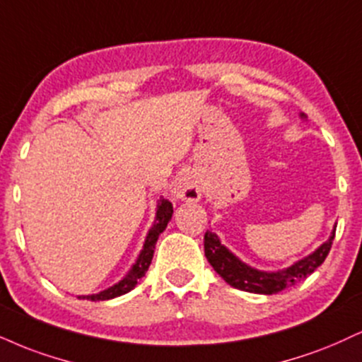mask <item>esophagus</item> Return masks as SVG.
I'll list each match as a JSON object with an SVG mask.
<instances>
[{
    "label": "esophagus",
    "instance_id": "1",
    "mask_svg": "<svg viewBox=\"0 0 362 362\" xmlns=\"http://www.w3.org/2000/svg\"><path fill=\"white\" fill-rule=\"evenodd\" d=\"M173 195L177 199L187 200V202H195L202 195V185H200L199 178L194 175H185L184 178L177 182L175 189H173Z\"/></svg>",
    "mask_w": 362,
    "mask_h": 362
}]
</instances>
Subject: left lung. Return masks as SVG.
<instances>
[{"instance_id": "obj_1", "label": "left lung", "mask_w": 362, "mask_h": 362, "mask_svg": "<svg viewBox=\"0 0 362 362\" xmlns=\"http://www.w3.org/2000/svg\"><path fill=\"white\" fill-rule=\"evenodd\" d=\"M334 238L335 230L332 236L329 238V241L324 243L315 252H312L305 259H300L298 263L291 264L290 268L276 273L258 272V269H252L247 264L241 263L233 252H229V250H226L221 245L219 238L214 233H211V230L204 234V251H206V258L212 264V268L230 286L243 291H250V293L275 295L280 293L281 290H286L288 286H293L295 283L302 281L308 275H312L327 258Z\"/></svg>"}]
</instances>
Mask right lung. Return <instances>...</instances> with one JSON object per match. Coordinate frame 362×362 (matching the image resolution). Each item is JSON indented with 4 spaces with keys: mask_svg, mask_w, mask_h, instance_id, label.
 <instances>
[{
    "mask_svg": "<svg viewBox=\"0 0 362 362\" xmlns=\"http://www.w3.org/2000/svg\"><path fill=\"white\" fill-rule=\"evenodd\" d=\"M172 214H173L172 202L167 199H160L158 207H156L155 224L151 226L150 233H148L145 246H143V251L139 252L136 263L133 264L132 272H129L128 275H126L119 283H116L115 286H111V288L104 290V291H101V293H95V295H82V297H79V298L90 300V302H98V300L116 298V297H119V295H124V293H128V291H132L134 286H136L139 278L145 276L148 268H150L151 259H153L156 241H158V236L163 233L165 228H167L168 221L172 219Z\"/></svg>",
    "mask_w": 362,
    "mask_h": 362,
    "instance_id": "right-lung-1",
    "label": "right lung"
}]
</instances>
